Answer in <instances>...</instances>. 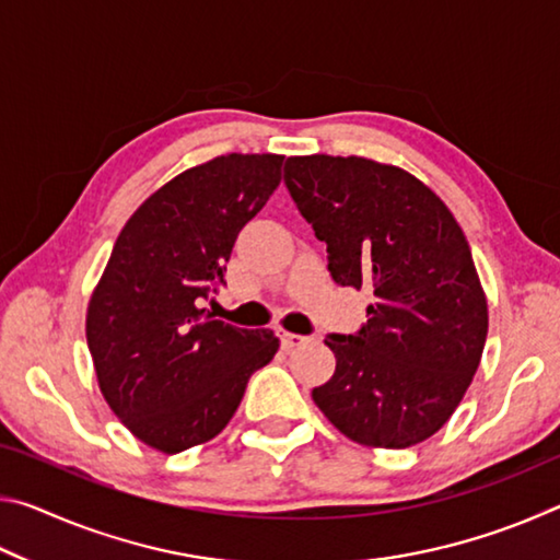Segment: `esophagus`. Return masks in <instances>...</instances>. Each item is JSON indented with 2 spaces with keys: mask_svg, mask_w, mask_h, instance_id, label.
<instances>
[{
  "mask_svg": "<svg viewBox=\"0 0 560 560\" xmlns=\"http://www.w3.org/2000/svg\"><path fill=\"white\" fill-rule=\"evenodd\" d=\"M301 343H306V336H299V334H289V330H283L281 334V346L287 348V350H291V348H296V346H301Z\"/></svg>",
  "mask_w": 560,
  "mask_h": 560,
  "instance_id": "esophagus-1",
  "label": "esophagus"
}]
</instances>
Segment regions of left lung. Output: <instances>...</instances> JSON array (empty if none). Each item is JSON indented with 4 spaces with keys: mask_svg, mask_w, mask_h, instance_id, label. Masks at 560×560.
Instances as JSON below:
<instances>
[{
    "mask_svg": "<svg viewBox=\"0 0 560 560\" xmlns=\"http://www.w3.org/2000/svg\"><path fill=\"white\" fill-rule=\"evenodd\" d=\"M283 183L340 287L371 289L368 324L330 334L336 373L314 402L348 440L405 450L432 438L477 373L487 296L462 226L428 185L368 158H289Z\"/></svg>",
    "mask_w": 560,
    "mask_h": 560,
    "instance_id": "left-lung-1",
    "label": "left lung"
}]
</instances>
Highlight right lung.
I'll return each mask as SVG.
<instances>
[{
    "label": "right lung",
    "mask_w": 560,
    "mask_h": 560,
    "mask_svg": "<svg viewBox=\"0 0 560 560\" xmlns=\"http://www.w3.org/2000/svg\"><path fill=\"white\" fill-rule=\"evenodd\" d=\"M283 155H220L132 212L89 301L101 393L148 447L177 454L220 434L249 377L279 350L269 328L202 308L224 283L242 226L281 183Z\"/></svg>",
    "instance_id": "obj_1"
}]
</instances>
